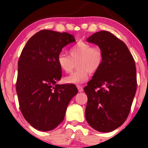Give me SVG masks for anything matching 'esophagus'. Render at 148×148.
<instances>
[{
  "label": "esophagus",
  "instance_id": "obj_1",
  "mask_svg": "<svg viewBox=\"0 0 148 148\" xmlns=\"http://www.w3.org/2000/svg\"><path fill=\"white\" fill-rule=\"evenodd\" d=\"M77 89H78L79 92H82V91H83V90H84L82 86H79V85H77Z\"/></svg>",
  "mask_w": 148,
  "mask_h": 148
}]
</instances>
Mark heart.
Masks as SVG:
<instances>
[{"label":"heart","mask_w":148,"mask_h":148,"mask_svg":"<svg viewBox=\"0 0 148 148\" xmlns=\"http://www.w3.org/2000/svg\"><path fill=\"white\" fill-rule=\"evenodd\" d=\"M69 56L63 53L57 57V63L60 69L70 73L77 63V70L64 77L67 84H79L88 79L89 74L95 73L101 68L104 59L102 49L99 46H92L84 42H78L69 49Z\"/></svg>","instance_id":"obj_1"}]
</instances>
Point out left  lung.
I'll return each mask as SVG.
<instances>
[{"instance_id": "left-lung-1", "label": "left lung", "mask_w": 148, "mask_h": 148, "mask_svg": "<svg viewBox=\"0 0 148 148\" xmlns=\"http://www.w3.org/2000/svg\"><path fill=\"white\" fill-rule=\"evenodd\" d=\"M87 42L101 47L104 59L84 87L88 98L86 119L96 131L111 132L131 111L137 86L135 62L126 44L108 31L95 32Z\"/></svg>"}]
</instances>
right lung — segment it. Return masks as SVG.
I'll return each mask as SVG.
<instances>
[{"instance_id":"1","label":"right lung","mask_w":148,"mask_h":148,"mask_svg":"<svg viewBox=\"0 0 148 148\" xmlns=\"http://www.w3.org/2000/svg\"><path fill=\"white\" fill-rule=\"evenodd\" d=\"M75 41L67 32L42 30L22 50L16 82L19 108L26 121L39 131H49L58 126L78 92L74 84H57L62 77L57 56Z\"/></svg>"}]
</instances>
